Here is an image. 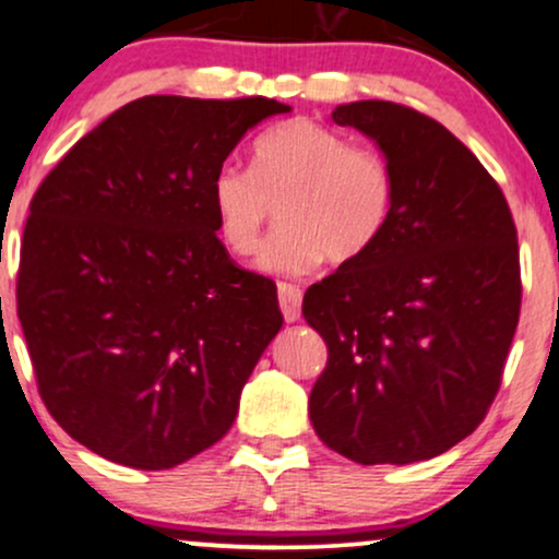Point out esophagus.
Returning a JSON list of instances; mask_svg holds the SVG:
<instances>
[{
	"label": "esophagus",
	"mask_w": 559,
	"mask_h": 559,
	"mask_svg": "<svg viewBox=\"0 0 559 559\" xmlns=\"http://www.w3.org/2000/svg\"><path fill=\"white\" fill-rule=\"evenodd\" d=\"M278 304L281 312H284L286 322H299L301 317V288L292 284L278 286Z\"/></svg>",
	"instance_id": "34e87169"
}]
</instances>
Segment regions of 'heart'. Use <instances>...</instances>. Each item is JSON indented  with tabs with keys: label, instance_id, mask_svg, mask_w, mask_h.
Here are the masks:
<instances>
[{
	"label": "heart",
	"instance_id": "1",
	"mask_svg": "<svg viewBox=\"0 0 559 559\" xmlns=\"http://www.w3.org/2000/svg\"><path fill=\"white\" fill-rule=\"evenodd\" d=\"M394 173L377 150L312 118L273 126L252 146L250 169L218 167L209 186L216 235L231 255H250L278 206L281 229L260 247L265 273H312L324 258L353 263L392 222Z\"/></svg>",
	"mask_w": 559,
	"mask_h": 559
}]
</instances>
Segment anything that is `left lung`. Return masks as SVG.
<instances>
[{"label":"left lung","instance_id":"left-lung-1","mask_svg":"<svg viewBox=\"0 0 559 559\" xmlns=\"http://www.w3.org/2000/svg\"><path fill=\"white\" fill-rule=\"evenodd\" d=\"M394 173L392 222L364 258L309 288L328 343L309 394L324 447L358 464L433 459L483 423L521 309L503 190L449 129L386 100L337 105Z\"/></svg>","mask_w":559,"mask_h":559}]
</instances>
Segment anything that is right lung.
Returning a JSON list of instances; mask_svg holds the SVG:
<instances>
[{
  "instance_id": "right-lung-1",
  "label": "right lung",
  "mask_w": 559,
  "mask_h": 559,
  "mask_svg": "<svg viewBox=\"0 0 559 559\" xmlns=\"http://www.w3.org/2000/svg\"><path fill=\"white\" fill-rule=\"evenodd\" d=\"M267 97H139L63 154L31 201L17 317L48 413L133 469H169L231 428L284 317L216 237L211 178Z\"/></svg>"
}]
</instances>
